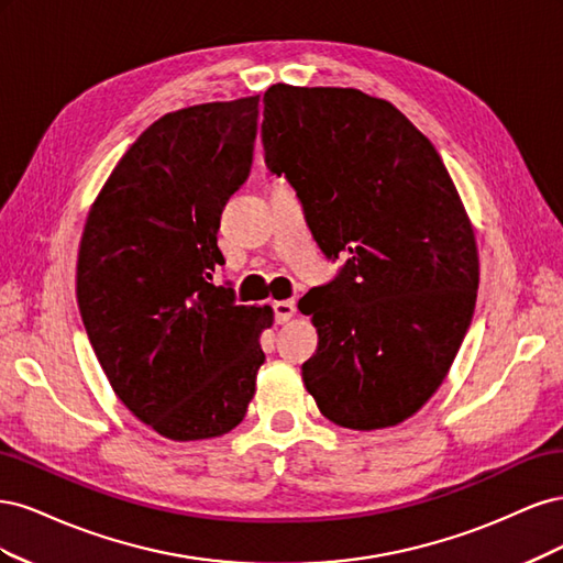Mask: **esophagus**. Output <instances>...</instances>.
<instances>
[{
	"label": "esophagus",
	"instance_id": "esophagus-1",
	"mask_svg": "<svg viewBox=\"0 0 563 563\" xmlns=\"http://www.w3.org/2000/svg\"><path fill=\"white\" fill-rule=\"evenodd\" d=\"M272 312H275L277 323H286L296 314V305L291 300H277V302H272Z\"/></svg>",
	"mask_w": 563,
	"mask_h": 563
}]
</instances>
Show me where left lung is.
<instances>
[{"label": "left lung", "instance_id": "8db88e82", "mask_svg": "<svg viewBox=\"0 0 563 563\" xmlns=\"http://www.w3.org/2000/svg\"><path fill=\"white\" fill-rule=\"evenodd\" d=\"M263 150L302 203L333 282L298 308L319 333L302 383L340 428L380 430L420 411L463 345L479 255L434 145L387 100L275 84Z\"/></svg>", "mask_w": 563, "mask_h": 563}]
</instances>
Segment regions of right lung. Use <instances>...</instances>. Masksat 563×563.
I'll return each mask as SVG.
<instances>
[{
  "mask_svg": "<svg viewBox=\"0 0 563 563\" xmlns=\"http://www.w3.org/2000/svg\"><path fill=\"white\" fill-rule=\"evenodd\" d=\"M258 96L168 112L119 159L93 201L77 302L129 411L174 441L228 434L246 416L272 308L216 286L220 213L251 174Z\"/></svg>",
  "mask_w": 563,
  "mask_h": 563,
  "instance_id": "obj_1",
  "label": "right lung"
}]
</instances>
